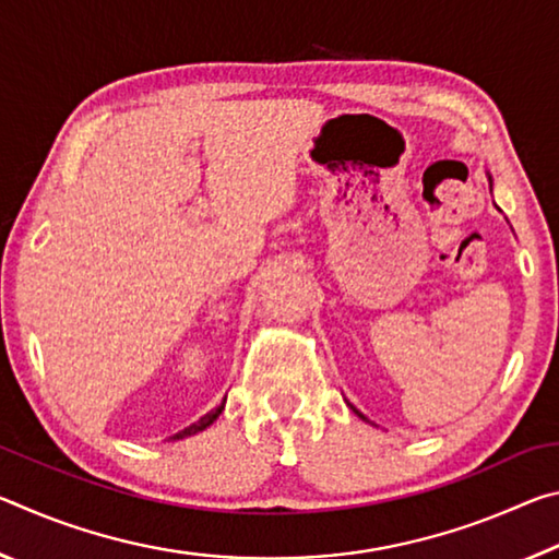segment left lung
<instances>
[{
  "instance_id": "1",
  "label": "left lung",
  "mask_w": 559,
  "mask_h": 559,
  "mask_svg": "<svg viewBox=\"0 0 559 559\" xmlns=\"http://www.w3.org/2000/svg\"><path fill=\"white\" fill-rule=\"evenodd\" d=\"M349 409H353V412H355V414H359V412H357V409H355V406H353V404H349ZM359 416H362V414H359ZM362 419H365V416H362Z\"/></svg>"
}]
</instances>
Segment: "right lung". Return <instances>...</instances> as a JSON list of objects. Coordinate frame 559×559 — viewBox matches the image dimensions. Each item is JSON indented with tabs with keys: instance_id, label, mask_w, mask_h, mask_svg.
Wrapping results in <instances>:
<instances>
[{
	"instance_id": "add662e5",
	"label": "right lung",
	"mask_w": 559,
	"mask_h": 559,
	"mask_svg": "<svg viewBox=\"0 0 559 559\" xmlns=\"http://www.w3.org/2000/svg\"><path fill=\"white\" fill-rule=\"evenodd\" d=\"M226 402V400H224ZM224 402L219 404V406H214V409L210 412V414H204L200 421H194L192 427H187L185 431H179V433H175L173 439H185V437H192V433H197V431H204L206 427H210V424H214L216 419H219V414H222V409H224Z\"/></svg>"
}]
</instances>
